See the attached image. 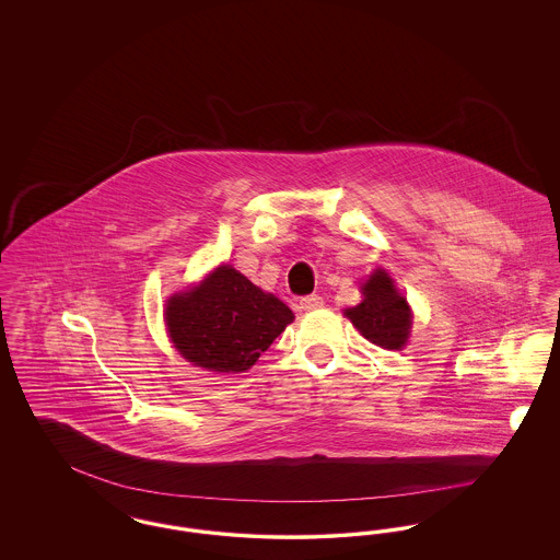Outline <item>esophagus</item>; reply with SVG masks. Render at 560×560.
<instances>
[{
    "instance_id": "34e87169",
    "label": "esophagus",
    "mask_w": 560,
    "mask_h": 560,
    "mask_svg": "<svg viewBox=\"0 0 560 560\" xmlns=\"http://www.w3.org/2000/svg\"><path fill=\"white\" fill-rule=\"evenodd\" d=\"M320 306H323V298L317 295V293H311V295L300 298V308H302V311H317Z\"/></svg>"
}]
</instances>
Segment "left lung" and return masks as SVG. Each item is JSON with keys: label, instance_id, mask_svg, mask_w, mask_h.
<instances>
[{"label": "left lung", "instance_id": "1", "mask_svg": "<svg viewBox=\"0 0 560 560\" xmlns=\"http://www.w3.org/2000/svg\"><path fill=\"white\" fill-rule=\"evenodd\" d=\"M365 300L348 308V319L377 347L400 350L409 338L411 313L407 300L397 293L393 279L384 270H375L363 285Z\"/></svg>", "mask_w": 560, "mask_h": 560}]
</instances>
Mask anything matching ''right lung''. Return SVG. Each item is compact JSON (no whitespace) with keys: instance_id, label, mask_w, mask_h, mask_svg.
<instances>
[{"instance_id":"add662e5","label":"right lung","mask_w":560,"mask_h":560,"mask_svg":"<svg viewBox=\"0 0 560 560\" xmlns=\"http://www.w3.org/2000/svg\"><path fill=\"white\" fill-rule=\"evenodd\" d=\"M165 320L178 352L210 372L249 370L293 313L233 267H220L190 292L167 302Z\"/></svg>"}]
</instances>
